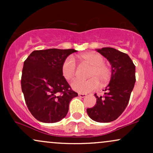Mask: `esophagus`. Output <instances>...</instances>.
<instances>
[{
	"mask_svg": "<svg viewBox=\"0 0 153 153\" xmlns=\"http://www.w3.org/2000/svg\"><path fill=\"white\" fill-rule=\"evenodd\" d=\"M78 96H80V98H84V97H85V96H86V94H78Z\"/></svg>",
	"mask_w": 153,
	"mask_h": 153,
	"instance_id": "obj_1",
	"label": "esophagus"
}]
</instances>
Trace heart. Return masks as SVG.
Returning <instances> with one entry per match:
<instances>
[{
  "label": "heart",
  "mask_w": 153,
  "mask_h": 153,
  "mask_svg": "<svg viewBox=\"0 0 153 153\" xmlns=\"http://www.w3.org/2000/svg\"><path fill=\"white\" fill-rule=\"evenodd\" d=\"M82 62L91 66L85 80H77L72 83L73 90L80 94H86L95 90L101 85L108 82L112 75V71L108 65L104 62V58L101 54L96 52H85L78 56ZM63 77L68 81H72L76 76V65L72 57H68L62 65Z\"/></svg>",
  "instance_id": "b5f03b06"
}]
</instances>
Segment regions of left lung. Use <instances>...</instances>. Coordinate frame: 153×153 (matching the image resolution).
Here are the masks:
<instances>
[{
  "mask_svg": "<svg viewBox=\"0 0 153 153\" xmlns=\"http://www.w3.org/2000/svg\"><path fill=\"white\" fill-rule=\"evenodd\" d=\"M98 52L109 61L112 75L103 96L96 94V104L87 108L91 119L106 123L114 121L123 113L129 103L136 77L135 65L127 54L111 47L98 49Z\"/></svg>",
  "mask_w": 153,
  "mask_h": 153,
  "instance_id": "left-lung-1",
  "label": "left lung"
}]
</instances>
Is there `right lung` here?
<instances>
[{
  "label": "right lung",
  "mask_w": 153,
  "mask_h": 153,
  "mask_svg": "<svg viewBox=\"0 0 153 153\" xmlns=\"http://www.w3.org/2000/svg\"><path fill=\"white\" fill-rule=\"evenodd\" d=\"M73 49L33 51L24 62L22 90L26 106L35 119L55 123L65 118L69 103L78 93L63 77L62 65Z\"/></svg>",
  "instance_id": "1"
}]
</instances>
